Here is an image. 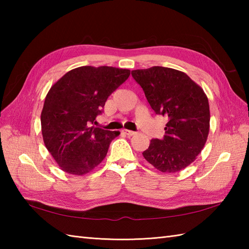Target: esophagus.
I'll return each instance as SVG.
<instances>
[{
  "instance_id": "obj_1",
  "label": "esophagus",
  "mask_w": 249,
  "mask_h": 249,
  "mask_svg": "<svg viewBox=\"0 0 249 249\" xmlns=\"http://www.w3.org/2000/svg\"><path fill=\"white\" fill-rule=\"evenodd\" d=\"M122 133L125 134L126 136H128V137H131V136H135V135H136L135 131H133V130H128V129H123V130H122Z\"/></svg>"
}]
</instances>
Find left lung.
Listing matches in <instances>:
<instances>
[{
	"label": "left lung",
	"mask_w": 249,
	"mask_h": 249,
	"mask_svg": "<svg viewBox=\"0 0 249 249\" xmlns=\"http://www.w3.org/2000/svg\"><path fill=\"white\" fill-rule=\"evenodd\" d=\"M156 114L168 120L162 139H152L142 155L157 170L181 171L202 151L210 131V106L204 91L186 73L153 66L131 71Z\"/></svg>",
	"instance_id": "1"
}]
</instances>
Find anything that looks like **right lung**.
Wrapping results in <instances>:
<instances>
[{"instance_id":"add662e5","label":"right lung","mask_w":249,"mask_h":249,"mask_svg":"<svg viewBox=\"0 0 249 249\" xmlns=\"http://www.w3.org/2000/svg\"><path fill=\"white\" fill-rule=\"evenodd\" d=\"M129 70L81 66L66 72L49 89L41 111L44 143L57 165L73 176L97 167L120 131L91 126L106 100L127 80Z\"/></svg>"}]
</instances>
